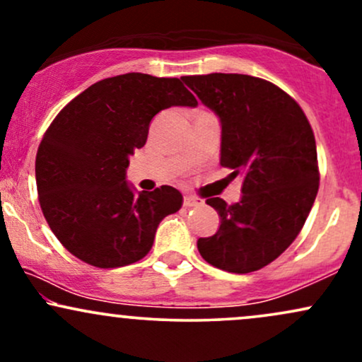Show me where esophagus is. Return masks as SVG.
<instances>
[{"instance_id":"1","label":"esophagus","mask_w":362,"mask_h":362,"mask_svg":"<svg viewBox=\"0 0 362 362\" xmlns=\"http://www.w3.org/2000/svg\"><path fill=\"white\" fill-rule=\"evenodd\" d=\"M201 204H202V199L194 197V195H185V197H184V206H187V207L201 206Z\"/></svg>"}]
</instances>
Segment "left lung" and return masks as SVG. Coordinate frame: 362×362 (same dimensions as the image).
<instances>
[{"label":"left lung","mask_w":362,"mask_h":362,"mask_svg":"<svg viewBox=\"0 0 362 362\" xmlns=\"http://www.w3.org/2000/svg\"><path fill=\"white\" fill-rule=\"evenodd\" d=\"M221 122L223 167L242 175V199L211 197L219 230L197 240L199 253L226 272L259 271L300 235L318 192L317 144L305 112L271 81L248 74L184 76Z\"/></svg>","instance_id":"left-lung-1"}]
</instances>
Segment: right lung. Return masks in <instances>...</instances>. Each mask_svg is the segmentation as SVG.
<instances>
[{"label": "right lung", "instance_id": "add662e5", "mask_svg": "<svg viewBox=\"0 0 362 362\" xmlns=\"http://www.w3.org/2000/svg\"><path fill=\"white\" fill-rule=\"evenodd\" d=\"M178 78L127 73L91 85L45 131L35 180L45 221L74 257L124 267L151 250L158 224L182 207L170 185L136 192L129 156L146 144L149 122L168 107H195Z\"/></svg>", "mask_w": 362, "mask_h": 362}]
</instances>
